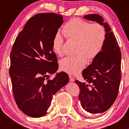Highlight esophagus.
I'll use <instances>...</instances> for the list:
<instances>
[{
  "mask_svg": "<svg viewBox=\"0 0 129 129\" xmlns=\"http://www.w3.org/2000/svg\"><path fill=\"white\" fill-rule=\"evenodd\" d=\"M69 81L71 82H73L75 81V78H74L72 75H69Z\"/></svg>",
  "mask_w": 129,
  "mask_h": 129,
  "instance_id": "obj_1",
  "label": "esophagus"
}]
</instances>
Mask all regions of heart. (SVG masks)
<instances>
[{
  "mask_svg": "<svg viewBox=\"0 0 129 129\" xmlns=\"http://www.w3.org/2000/svg\"><path fill=\"white\" fill-rule=\"evenodd\" d=\"M62 34L68 41H75L76 55L67 56L60 61L62 71L75 75L79 73L86 64L87 58L93 60L99 56L106 41V30L98 23H91L80 18L73 19L64 25ZM64 39L57 34L52 41V48L54 53L62 54Z\"/></svg>",
  "mask_w": 129,
  "mask_h": 129,
  "instance_id": "heart-1",
  "label": "heart"
}]
</instances>
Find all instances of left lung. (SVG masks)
<instances>
[{
  "mask_svg": "<svg viewBox=\"0 0 129 129\" xmlns=\"http://www.w3.org/2000/svg\"><path fill=\"white\" fill-rule=\"evenodd\" d=\"M104 26L106 41L99 56L82 72L89 85L76 80L80 88L78 99L82 108L91 114L102 113L112 106L116 100L121 81V53L117 39L107 22L98 14L84 16Z\"/></svg>",
  "mask_w": 129,
  "mask_h": 129,
  "instance_id": "left-lung-1",
  "label": "left lung"
}]
</instances>
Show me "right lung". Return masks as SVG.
I'll use <instances>...</instances> for the list:
<instances>
[{"label": "right lung", "instance_id": "1", "mask_svg": "<svg viewBox=\"0 0 129 129\" xmlns=\"http://www.w3.org/2000/svg\"><path fill=\"white\" fill-rule=\"evenodd\" d=\"M61 15L36 14L17 36L10 53L9 73L13 94L18 108L31 117H42L51 105L53 95L69 81L68 75L58 73L52 41L62 24Z\"/></svg>", "mask_w": 129, "mask_h": 129}]
</instances>
